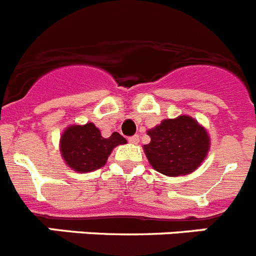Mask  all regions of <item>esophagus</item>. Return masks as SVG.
<instances>
[{
	"mask_svg": "<svg viewBox=\"0 0 256 256\" xmlns=\"http://www.w3.org/2000/svg\"><path fill=\"white\" fill-rule=\"evenodd\" d=\"M130 142L132 144H137L140 142V136H132V137H130Z\"/></svg>",
	"mask_w": 256,
	"mask_h": 256,
	"instance_id": "34e87169",
	"label": "esophagus"
}]
</instances>
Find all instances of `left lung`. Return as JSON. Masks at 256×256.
I'll return each mask as SVG.
<instances>
[{
    "mask_svg": "<svg viewBox=\"0 0 256 256\" xmlns=\"http://www.w3.org/2000/svg\"><path fill=\"white\" fill-rule=\"evenodd\" d=\"M150 144L144 155L156 172L180 177L195 172L210 150V137L204 126L190 115L164 119L148 130Z\"/></svg>",
    "mask_w": 256,
    "mask_h": 256,
    "instance_id": "1",
    "label": "left lung"
}]
</instances>
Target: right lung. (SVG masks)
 <instances>
[{
  "mask_svg": "<svg viewBox=\"0 0 256 256\" xmlns=\"http://www.w3.org/2000/svg\"><path fill=\"white\" fill-rule=\"evenodd\" d=\"M126 144L118 132L105 138L94 123L72 124L60 137L61 158L76 173H88L102 168L116 146Z\"/></svg>",
  "mask_w": 256,
  "mask_h": 256,
  "instance_id": "obj_1",
  "label": "right lung"
}]
</instances>
